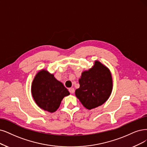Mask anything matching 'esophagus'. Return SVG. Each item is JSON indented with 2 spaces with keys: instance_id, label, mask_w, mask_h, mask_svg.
Returning <instances> with one entry per match:
<instances>
[{
  "instance_id": "34e87169",
  "label": "esophagus",
  "mask_w": 147,
  "mask_h": 147,
  "mask_svg": "<svg viewBox=\"0 0 147 147\" xmlns=\"http://www.w3.org/2000/svg\"><path fill=\"white\" fill-rule=\"evenodd\" d=\"M69 91L70 93L73 94L74 93V89L73 88H69Z\"/></svg>"
}]
</instances>
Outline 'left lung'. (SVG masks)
<instances>
[{"label": "left lung", "mask_w": 147, "mask_h": 147, "mask_svg": "<svg viewBox=\"0 0 147 147\" xmlns=\"http://www.w3.org/2000/svg\"><path fill=\"white\" fill-rule=\"evenodd\" d=\"M80 87L75 94L88 110L100 106L109 98L113 89L110 69L99 61L91 68L82 72L79 80Z\"/></svg>", "instance_id": "left-lung-1"}]
</instances>
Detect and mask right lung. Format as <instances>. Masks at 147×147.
Returning a JSON list of instances; mask_svg holds the SVG:
<instances>
[{
  "instance_id": "add662e5",
  "label": "right lung",
  "mask_w": 147,
  "mask_h": 147,
  "mask_svg": "<svg viewBox=\"0 0 147 147\" xmlns=\"http://www.w3.org/2000/svg\"><path fill=\"white\" fill-rule=\"evenodd\" d=\"M32 97L42 110L55 112L63 97L69 95L63 84L45 69H42L34 77L31 85Z\"/></svg>"
}]
</instances>
